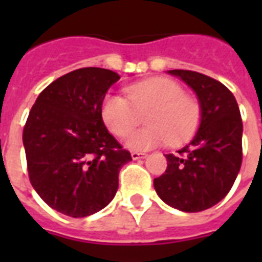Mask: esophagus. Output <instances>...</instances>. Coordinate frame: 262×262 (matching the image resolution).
<instances>
[{
  "mask_svg": "<svg viewBox=\"0 0 262 262\" xmlns=\"http://www.w3.org/2000/svg\"><path fill=\"white\" fill-rule=\"evenodd\" d=\"M144 158H147V154L145 152H132V159L137 160V159H144Z\"/></svg>",
  "mask_w": 262,
  "mask_h": 262,
  "instance_id": "1",
  "label": "esophagus"
}]
</instances>
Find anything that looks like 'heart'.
Masks as SVG:
<instances>
[{
    "label": "heart",
    "mask_w": 262,
    "mask_h": 262,
    "mask_svg": "<svg viewBox=\"0 0 262 262\" xmlns=\"http://www.w3.org/2000/svg\"><path fill=\"white\" fill-rule=\"evenodd\" d=\"M126 96L108 94L102 103V118L107 129L125 137L138 124L139 112L148 111L150 126L129 136L127 145L133 149H148L171 141L178 145L193 137L201 121V106L185 95L178 83L164 77H154L125 88Z\"/></svg>",
    "instance_id": "b5f03b06"
}]
</instances>
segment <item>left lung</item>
Listing matches in <instances>:
<instances>
[{
  "label": "left lung",
  "instance_id": "8db88e82",
  "mask_svg": "<svg viewBox=\"0 0 262 262\" xmlns=\"http://www.w3.org/2000/svg\"><path fill=\"white\" fill-rule=\"evenodd\" d=\"M194 91L201 123L190 144L166 155L167 168L154 179L160 199L183 212L213 207L227 195L242 164V118L226 85L193 71H168Z\"/></svg>",
  "mask_w": 262,
  "mask_h": 262
}]
</instances>
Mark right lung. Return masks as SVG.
Returning a JSON list of instances; mask_svg holds the SVG:
<instances>
[{
    "instance_id": "right-lung-1",
    "label": "right lung",
    "mask_w": 262,
    "mask_h": 262,
    "mask_svg": "<svg viewBox=\"0 0 262 262\" xmlns=\"http://www.w3.org/2000/svg\"><path fill=\"white\" fill-rule=\"evenodd\" d=\"M119 75L81 68L39 94L23 130L30 182L55 211L85 217L114 199L130 152L107 130L102 103Z\"/></svg>"
}]
</instances>
